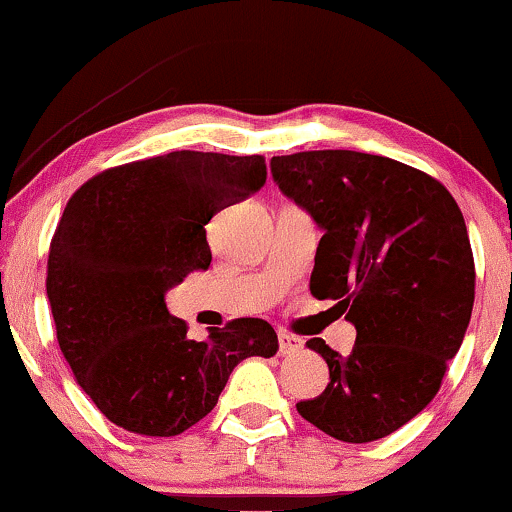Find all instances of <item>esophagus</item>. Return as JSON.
<instances>
[{"label":"esophagus","instance_id":"obj_1","mask_svg":"<svg viewBox=\"0 0 512 512\" xmlns=\"http://www.w3.org/2000/svg\"><path fill=\"white\" fill-rule=\"evenodd\" d=\"M277 341H280V355H294L303 350V341L294 334H280Z\"/></svg>","mask_w":512,"mask_h":512}]
</instances>
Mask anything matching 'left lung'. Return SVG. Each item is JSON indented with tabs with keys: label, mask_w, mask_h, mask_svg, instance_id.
Returning <instances> with one entry per match:
<instances>
[{
	"label": "left lung",
	"mask_w": 512,
	"mask_h": 512,
	"mask_svg": "<svg viewBox=\"0 0 512 512\" xmlns=\"http://www.w3.org/2000/svg\"><path fill=\"white\" fill-rule=\"evenodd\" d=\"M270 171L324 232L310 294L357 329L348 355L305 343L329 383L298 414L336 440H381L428 407L466 336L475 263L459 204L433 176L367 152H296Z\"/></svg>",
	"instance_id": "obj_1"
}]
</instances>
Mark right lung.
I'll return each instance as SVG.
<instances>
[{
    "label": "right lung",
    "instance_id": "add662e5",
    "mask_svg": "<svg viewBox=\"0 0 512 512\" xmlns=\"http://www.w3.org/2000/svg\"><path fill=\"white\" fill-rule=\"evenodd\" d=\"M265 159L178 150L89 178L53 232L46 296L61 353L119 428L174 437L216 407L232 369L272 357L277 334L240 317L188 338L164 294L207 270L214 214L263 188Z\"/></svg>",
    "mask_w": 512,
    "mask_h": 512
}]
</instances>
